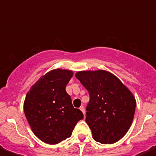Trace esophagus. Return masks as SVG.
Masks as SVG:
<instances>
[{
	"label": "esophagus",
	"instance_id": "esophagus-1",
	"mask_svg": "<svg viewBox=\"0 0 156 156\" xmlns=\"http://www.w3.org/2000/svg\"><path fill=\"white\" fill-rule=\"evenodd\" d=\"M80 110L82 111V113H83V114H85V110H84V107H83V106H81L80 107Z\"/></svg>",
	"mask_w": 156,
	"mask_h": 156
}]
</instances>
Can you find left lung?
<instances>
[{"instance_id": "left-lung-1", "label": "left lung", "mask_w": 156, "mask_h": 156, "mask_svg": "<svg viewBox=\"0 0 156 156\" xmlns=\"http://www.w3.org/2000/svg\"><path fill=\"white\" fill-rule=\"evenodd\" d=\"M88 91L86 122L93 139L102 144H114L129 129L135 114V97L113 73L106 70H88L76 73Z\"/></svg>"}]
</instances>
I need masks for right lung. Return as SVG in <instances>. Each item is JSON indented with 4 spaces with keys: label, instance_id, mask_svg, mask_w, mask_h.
Returning a JSON list of instances; mask_svg holds the SVG:
<instances>
[{
    "label": "right lung",
    "instance_id": "right-lung-1",
    "mask_svg": "<svg viewBox=\"0 0 156 156\" xmlns=\"http://www.w3.org/2000/svg\"><path fill=\"white\" fill-rule=\"evenodd\" d=\"M73 76L69 69H56L42 76L30 87L23 110L30 129L48 144H57L70 137L83 114L73 107L65 87Z\"/></svg>",
    "mask_w": 156,
    "mask_h": 156
}]
</instances>
